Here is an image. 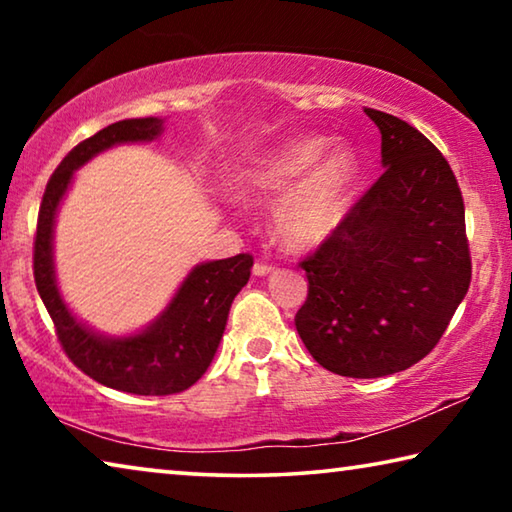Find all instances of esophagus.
<instances>
[{
	"label": "esophagus",
	"mask_w": 512,
	"mask_h": 512,
	"mask_svg": "<svg viewBox=\"0 0 512 512\" xmlns=\"http://www.w3.org/2000/svg\"><path fill=\"white\" fill-rule=\"evenodd\" d=\"M275 264H268V262H255V266H253V273L255 275H268V273H273L275 271Z\"/></svg>",
	"instance_id": "1"
}]
</instances>
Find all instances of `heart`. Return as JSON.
Segmentation results:
<instances>
[{
  "instance_id": "heart-1",
  "label": "heart",
  "mask_w": 512,
  "mask_h": 512,
  "mask_svg": "<svg viewBox=\"0 0 512 512\" xmlns=\"http://www.w3.org/2000/svg\"><path fill=\"white\" fill-rule=\"evenodd\" d=\"M325 137H298L250 160L235 176L244 201L277 196L275 230L291 248H311L339 228L350 207L359 162L348 146L329 151Z\"/></svg>"
}]
</instances>
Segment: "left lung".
<instances>
[{
  "label": "left lung",
  "instance_id": "1",
  "mask_svg": "<svg viewBox=\"0 0 512 512\" xmlns=\"http://www.w3.org/2000/svg\"><path fill=\"white\" fill-rule=\"evenodd\" d=\"M384 173L314 253L296 314L302 343L341 377L411 368L443 339L472 280L461 187L418 128L366 108Z\"/></svg>",
  "mask_w": 512,
  "mask_h": 512
}]
</instances>
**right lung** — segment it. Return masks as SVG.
<instances>
[{
	"label": "right lung",
	"mask_w": 512,
	"mask_h": 512,
	"mask_svg": "<svg viewBox=\"0 0 512 512\" xmlns=\"http://www.w3.org/2000/svg\"><path fill=\"white\" fill-rule=\"evenodd\" d=\"M160 131V119H124L76 144L51 173L33 239V277L54 320L60 348L94 381L133 395L183 393L203 377L221 343L232 300L246 287L253 268V255L248 253L196 266L167 311L149 329L128 339H101L69 314L54 282L51 230L72 173L112 144L153 140Z\"/></svg>",
	"instance_id": "1"
}]
</instances>
